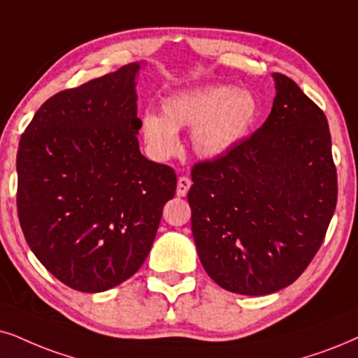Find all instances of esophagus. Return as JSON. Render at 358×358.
<instances>
[{"label":"esophagus","mask_w":358,"mask_h":358,"mask_svg":"<svg viewBox=\"0 0 358 358\" xmlns=\"http://www.w3.org/2000/svg\"><path fill=\"white\" fill-rule=\"evenodd\" d=\"M189 187H192V180L188 176H180L178 182H176V194L178 196H185L188 193Z\"/></svg>","instance_id":"1"}]
</instances>
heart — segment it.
I'll return each instance as SVG.
<instances>
[{"instance_id": "obj_1", "label": "heart", "mask_w": 358, "mask_h": 358, "mask_svg": "<svg viewBox=\"0 0 358 358\" xmlns=\"http://www.w3.org/2000/svg\"><path fill=\"white\" fill-rule=\"evenodd\" d=\"M162 114L140 117V134L148 152L165 160L178 150V130L192 129V147L198 157L216 160L234 150L259 114L255 94L244 87L205 85L166 97Z\"/></svg>"}]
</instances>
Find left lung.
Instances as JSON below:
<instances>
[{
  "mask_svg": "<svg viewBox=\"0 0 358 358\" xmlns=\"http://www.w3.org/2000/svg\"><path fill=\"white\" fill-rule=\"evenodd\" d=\"M271 114L250 138L192 170V233L208 275L226 291L287 287L319 251L337 203L324 112L273 74Z\"/></svg>",
  "mask_w": 358,
  "mask_h": 358,
  "instance_id": "left-lung-1",
  "label": "left lung"
}]
</instances>
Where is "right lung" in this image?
Returning <instances> with one entry per match:
<instances>
[{"instance_id":"1","label":"right lung","mask_w":358,"mask_h":358,"mask_svg":"<svg viewBox=\"0 0 358 358\" xmlns=\"http://www.w3.org/2000/svg\"><path fill=\"white\" fill-rule=\"evenodd\" d=\"M130 62L52 96L17 148V216L31 251L66 286L103 292L147 259L175 171L140 153Z\"/></svg>"}]
</instances>
